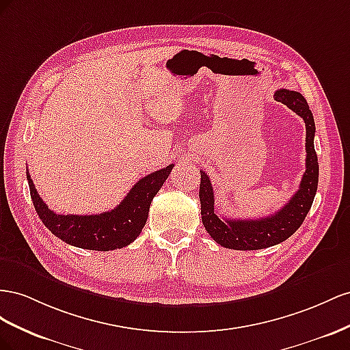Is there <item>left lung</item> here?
Returning a JSON list of instances; mask_svg holds the SVG:
<instances>
[{"label":"left lung","instance_id":"left-lung-1","mask_svg":"<svg viewBox=\"0 0 350 350\" xmlns=\"http://www.w3.org/2000/svg\"><path fill=\"white\" fill-rule=\"evenodd\" d=\"M275 101L287 105L297 116H301L306 127V170L299 185L297 192L275 214L258 219L219 218L214 208V189L206 173L201 172V199L202 223L208 234L214 241L236 251H256L274 246L291 237L312 206L318 187V158L314 148L315 123L306 99L295 91L278 89L274 94Z\"/></svg>","mask_w":350,"mask_h":350}]
</instances>
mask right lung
Wrapping results in <instances>:
<instances>
[{
  "label": "right lung",
  "mask_w": 350,
  "mask_h": 350,
  "mask_svg": "<svg viewBox=\"0 0 350 350\" xmlns=\"http://www.w3.org/2000/svg\"><path fill=\"white\" fill-rule=\"evenodd\" d=\"M174 164L142 177L111 211L95 215L55 214L38 195L27 174L31 198L45 227L63 242L91 251H113L131 245L141 234L154 196L167 180Z\"/></svg>",
  "instance_id": "obj_1"
}]
</instances>
